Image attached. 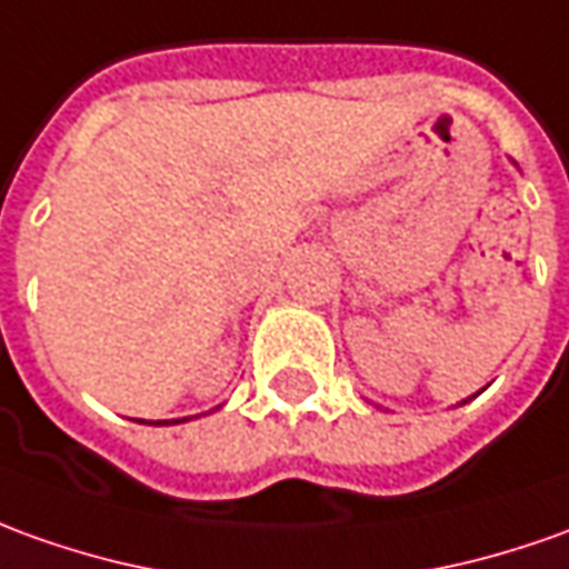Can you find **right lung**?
<instances>
[{"instance_id":"add662e5","label":"right lung","mask_w":569,"mask_h":569,"mask_svg":"<svg viewBox=\"0 0 569 569\" xmlns=\"http://www.w3.org/2000/svg\"><path fill=\"white\" fill-rule=\"evenodd\" d=\"M158 425H170V421H158ZM172 425H176V421H172Z\"/></svg>"}]
</instances>
